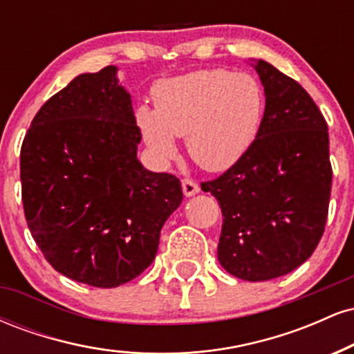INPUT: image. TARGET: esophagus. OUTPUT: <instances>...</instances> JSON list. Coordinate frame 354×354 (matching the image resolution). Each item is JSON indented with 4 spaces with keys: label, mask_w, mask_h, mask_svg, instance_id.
<instances>
[{
    "label": "esophagus",
    "mask_w": 354,
    "mask_h": 354,
    "mask_svg": "<svg viewBox=\"0 0 354 354\" xmlns=\"http://www.w3.org/2000/svg\"><path fill=\"white\" fill-rule=\"evenodd\" d=\"M181 186H183V193H185V196H194V194L200 191V186H198V183L193 181V180H188V178L181 181Z\"/></svg>",
    "instance_id": "obj_1"
}]
</instances>
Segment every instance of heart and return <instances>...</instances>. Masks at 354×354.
<instances>
[{
  "instance_id": "obj_1",
  "label": "heart",
  "mask_w": 354,
  "mask_h": 354,
  "mask_svg": "<svg viewBox=\"0 0 354 354\" xmlns=\"http://www.w3.org/2000/svg\"><path fill=\"white\" fill-rule=\"evenodd\" d=\"M154 109H136L146 146L160 161L176 156L174 138L186 136L194 163L225 171L254 143L265 115V93L254 76L200 70L163 80L153 88Z\"/></svg>"
}]
</instances>
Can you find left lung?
Masks as SVG:
<instances>
[{
	"label": "left lung",
	"instance_id": "8db88e82",
	"mask_svg": "<svg viewBox=\"0 0 354 354\" xmlns=\"http://www.w3.org/2000/svg\"><path fill=\"white\" fill-rule=\"evenodd\" d=\"M265 86L261 128L216 180L201 183L225 219L218 259L230 274L266 281L303 265L324 233L331 196L328 124L301 84L254 64Z\"/></svg>",
	"mask_w": 354,
	"mask_h": 354
}]
</instances>
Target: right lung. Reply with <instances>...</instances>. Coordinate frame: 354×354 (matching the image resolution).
I'll list each match as a JSON object with an SVG mask.
<instances>
[{"instance_id":"add662e5","label":"right lung","mask_w":354,"mask_h":354,"mask_svg":"<svg viewBox=\"0 0 354 354\" xmlns=\"http://www.w3.org/2000/svg\"><path fill=\"white\" fill-rule=\"evenodd\" d=\"M131 96L116 66L86 73L39 108L19 154L28 228L61 274L116 288L153 263L181 183L143 168Z\"/></svg>"}]
</instances>
